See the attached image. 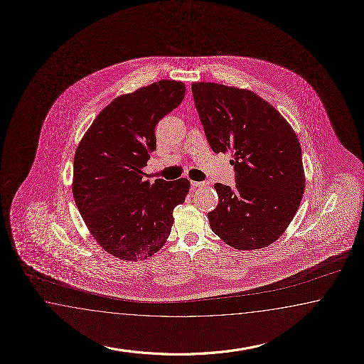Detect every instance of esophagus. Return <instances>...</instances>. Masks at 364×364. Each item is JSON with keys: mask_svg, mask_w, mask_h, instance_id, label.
<instances>
[{"mask_svg": "<svg viewBox=\"0 0 364 364\" xmlns=\"http://www.w3.org/2000/svg\"><path fill=\"white\" fill-rule=\"evenodd\" d=\"M191 184L193 188H200V186H205V183H201V181H191Z\"/></svg>", "mask_w": 364, "mask_h": 364, "instance_id": "34e87169", "label": "esophagus"}]
</instances>
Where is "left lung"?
I'll return each mask as SVG.
<instances>
[{"instance_id":"8db88e82","label":"left lung","mask_w":364,"mask_h":364,"mask_svg":"<svg viewBox=\"0 0 364 364\" xmlns=\"http://www.w3.org/2000/svg\"><path fill=\"white\" fill-rule=\"evenodd\" d=\"M194 105L215 153H230L236 188L215 184L211 231L239 251L261 250L282 236L306 188L299 138L273 105L251 90L192 83Z\"/></svg>"}]
</instances>
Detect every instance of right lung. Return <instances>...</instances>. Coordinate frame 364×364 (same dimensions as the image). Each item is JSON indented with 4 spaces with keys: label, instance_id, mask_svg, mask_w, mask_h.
<instances>
[{
    "label": "right lung",
    "instance_id": "1",
    "mask_svg": "<svg viewBox=\"0 0 364 364\" xmlns=\"http://www.w3.org/2000/svg\"><path fill=\"white\" fill-rule=\"evenodd\" d=\"M183 82H154L114 97L83 134L75 150L74 201L90 234L122 261L149 259L162 248L184 203L188 178L145 180L144 168L156 150L155 127L178 108Z\"/></svg>",
    "mask_w": 364,
    "mask_h": 364
}]
</instances>
